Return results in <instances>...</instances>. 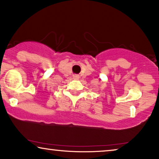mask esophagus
Returning <instances> with one entry per match:
<instances>
[{
  "label": "esophagus",
  "instance_id": "34e87169",
  "mask_svg": "<svg viewBox=\"0 0 159 159\" xmlns=\"http://www.w3.org/2000/svg\"><path fill=\"white\" fill-rule=\"evenodd\" d=\"M73 77H74V79H75V80H78L80 78V77L78 75H74Z\"/></svg>",
  "mask_w": 159,
  "mask_h": 159
}]
</instances>
